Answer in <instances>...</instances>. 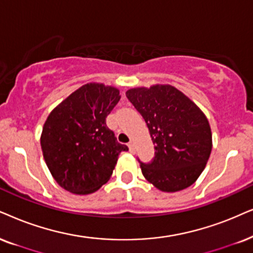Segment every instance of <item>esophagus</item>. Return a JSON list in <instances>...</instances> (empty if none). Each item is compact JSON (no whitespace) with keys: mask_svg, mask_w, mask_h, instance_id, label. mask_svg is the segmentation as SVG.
<instances>
[{"mask_svg":"<svg viewBox=\"0 0 253 253\" xmlns=\"http://www.w3.org/2000/svg\"><path fill=\"white\" fill-rule=\"evenodd\" d=\"M127 146H128V148H129L130 152H134V143L132 141H129L128 145H127Z\"/></svg>","mask_w":253,"mask_h":253,"instance_id":"34e87169","label":"esophagus"}]
</instances>
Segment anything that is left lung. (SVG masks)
Listing matches in <instances>:
<instances>
[{
    "mask_svg": "<svg viewBox=\"0 0 253 253\" xmlns=\"http://www.w3.org/2000/svg\"><path fill=\"white\" fill-rule=\"evenodd\" d=\"M126 97L148 127L154 158L141 162L143 176L167 193L194 183L211 153V129L203 112L170 85L130 88Z\"/></svg>",
    "mask_w": 253,
    "mask_h": 253,
    "instance_id": "1",
    "label": "left lung"
}]
</instances>
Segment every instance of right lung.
I'll return each instance as SVG.
<instances>
[{
    "mask_svg": "<svg viewBox=\"0 0 253 253\" xmlns=\"http://www.w3.org/2000/svg\"><path fill=\"white\" fill-rule=\"evenodd\" d=\"M119 100L116 87L86 84L47 117L42 150L50 172L65 190L79 195L98 190L110 180L120 153L128 150L106 126V117Z\"/></svg>",
    "mask_w": 253,
    "mask_h": 253,
    "instance_id": "add662e5",
    "label": "right lung"
}]
</instances>
